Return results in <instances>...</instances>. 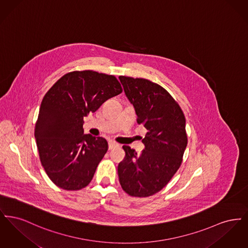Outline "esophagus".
Instances as JSON below:
<instances>
[{
    "label": "esophagus",
    "instance_id": "esophagus-1",
    "mask_svg": "<svg viewBox=\"0 0 248 248\" xmlns=\"http://www.w3.org/2000/svg\"><path fill=\"white\" fill-rule=\"evenodd\" d=\"M117 147H119V144H117L116 142H108V150H112V149H114V148H117Z\"/></svg>",
    "mask_w": 248,
    "mask_h": 248
}]
</instances>
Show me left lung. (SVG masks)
I'll list each match as a JSON object with an SVG mask.
<instances>
[{
    "label": "left lung",
    "instance_id": "obj_1",
    "mask_svg": "<svg viewBox=\"0 0 248 248\" xmlns=\"http://www.w3.org/2000/svg\"><path fill=\"white\" fill-rule=\"evenodd\" d=\"M135 108L137 122L148 130L137 154L129 146L118 165L120 184L133 197H148L160 191L176 174L187 147L186 119L177 101L164 87L147 79L119 77Z\"/></svg>",
    "mask_w": 248,
    "mask_h": 248
}]
</instances>
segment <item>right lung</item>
Segmentation results:
<instances>
[{
	"instance_id": "right-lung-1",
	"label": "right lung",
	"mask_w": 248,
	"mask_h": 248,
	"mask_svg": "<svg viewBox=\"0 0 248 248\" xmlns=\"http://www.w3.org/2000/svg\"><path fill=\"white\" fill-rule=\"evenodd\" d=\"M122 92L113 75L76 71L62 76L44 96L34 136L42 165L59 188L78 190L92 180L108 142L83 134V117Z\"/></svg>"
}]
</instances>
